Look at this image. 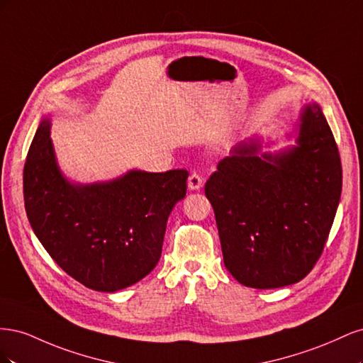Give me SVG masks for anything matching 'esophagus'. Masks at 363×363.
Wrapping results in <instances>:
<instances>
[{"mask_svg":"<svg viewBox=\"0 0 363 363\" xmlns=\"http://www.w3.org/2000/svg\"><path fill=\"white\" fill-rule=\"evenodd\" d=\"M203 184H204V180H203V177H201L200 174L192 172V174L189 175V179H188V188H189L191 191H200V189L203 188Z\"/></svg>","mask_w":363,"mask_h":363,"instance_id":"34e87169","label":"esophagus"}]
</instances>
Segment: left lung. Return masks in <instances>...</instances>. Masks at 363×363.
Listing matches in <instances>:
<instances>
[{
    "mask_svg": "<svg viewBox=\"0 0 363 363\" xmlns=\"http://www.w3.org/2000/svg\"><path fill=\"white\" fill-rule=\"evenodd\" d=\"M295 145L262 151V139L236 144L206 183L224 265L244 286L283 288L320 259L342 191L336 142L320 104L307 103ZM269 145V144H265Z\"/></svg>",
    "mask_w": 363,
    "mask_h": 363,
    "instance_id": "left-lung-1",
    "label": "left lung"
}]
</instances>
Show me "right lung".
I'll use <instances>...</instances> for the list:
<instances>
[{
  "mask_svg": "<svg viewBox=\"0 0 363 363\" xmlns=\"http://www.w3.org/2000/svg\"><path fill=\"white\" fill-rule=\"evenodd\" d=\"M45 116L24 167V201L33 232L54 262L86 288L116 292L157 265L174 206L186 195V169H131L108 182L65 177Z\"/></svg>",
  "mask_w": 363,
  "mask_h": 363,
  "instance_id": "1",
  "label": "right lung"
}]
</instances>
